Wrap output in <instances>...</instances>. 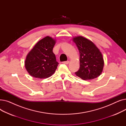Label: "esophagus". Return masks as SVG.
Listing matches in <instances>:
<instances>
[{
    "instance_id": "obj_1",
    "label": "esophagus",
    "mask_w": 126,
    "mask_h": 126,
    "mask_svg": "<svg viewBox=\"0 0 126 126\" xmlns=\"http://www.w3.org/2000/svg\"><path fill=\"white\" fill-rule=\"evenodd\" d=\"M69 61L63 62V64H69Z\"/></svg>"
}]
</instances>
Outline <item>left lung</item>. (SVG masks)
I'll list each match as a JSON object with an SVG mask.
<instances>
[{
	"label": "left lung",
	"mask_w": 126,
	"mask_h": 126,
	"mask_svg": "<svg viewBox=\"0 0 126 126\" xmlns=\"http://www.w3.org/2000/svg\"><path fill=\"white\" fill-rule=\"evenodd\" d=\"M80 53V68L75 72L84 80L95 79L100 76L103 70V55L95 44L82 36L72 38Z\"/></svg>",
	"instance_id": "8db88e82"
}]
</instances>
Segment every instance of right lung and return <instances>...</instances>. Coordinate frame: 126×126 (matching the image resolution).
<instances>
[{"label": "right lung", "instance_id": "add662e5", "mask_svg": "<svg viewBox=\"0 0 126 126\" xmlns=\"http://www.w3.org/2000/svg\"><path fill=\"white\" fill-rule=\"evenodd\" d=\"M56 42V39L46 36L39 41L30 51L24 65L30 76L45 79L54 74L59 64L52 51Z\"/></svg>", "mask_w": 126, "mask_h": 126}]
</instances>
